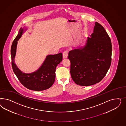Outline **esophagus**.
Returning <instances> with one entry per match:
<instances>
[{
  "instance_id": "obj_1",
  "label": "esophagus",
  "mask_w": 126,
  "mask_h": 126,
  "mask_svg": "<svg viewBox=\"0 0 126 126\" xmlns=\"http://www.w3.org/2000/svg\"><path fill=\"white\" fill-rule=\"evenodd\" d=\"M68 51H65L63 53V58L65 59L67 58L68 56Z\"/></svg>"
}]
</instances>
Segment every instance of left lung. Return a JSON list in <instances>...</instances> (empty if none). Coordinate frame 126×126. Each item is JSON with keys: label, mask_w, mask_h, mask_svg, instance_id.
Instances as JSON below:
<instances>
[{"label": "left lung", "mask_w": 126, "mask_h": 126, "mask_svg": "<svg viewBox=\"0 0 126 126\" xmlns=\"http://www.w3.org/2000/svg\"><path fill=\"white\" fill-rule=\"evenodd\" d=\"M84 47L69 52L70 73L78 85H93L105 76L110 66L112 44L110 38L100 24L95 23L93 33Z\"/></svg>", "instance_id": "8db88e82"}]
</instances>
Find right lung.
<instances>
[{
	"label": "right lung",
	"mask_w": 126,
	"mask_h": 126,
	"mask_svg": "<svg viewBox=\"0 0 126 126\" xmlns=\"http://www.w3.org/2000/svg\"><path fill=\"white\" fill-rule=\"evenodd\" d=\"M23 31V29L20 28L11 47L12 65L13 72L21 83L26 88L38 92L45 90L50 88L54 82L56 68L62 60V53L48 55L37 71L31 73H23L16 66L14 60L17 41L22 35Z\"/></svg>",
	"instance_id": "add662e5"
}]
</instances>
